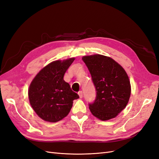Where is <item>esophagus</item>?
I'll return each instance as SVG.
<instances>
[{"mask_svg": "<svg viewBox=\"0 0 159 159\" xmlns=\"http://www.w3.org/2000/svg\"><path fill=\"white\" fill-rule=\"evenodd\" d=\"M78 95H79L80 98H82V97H83V92H82V91H80L79 92H78Z\"/></svg>", "mask_w": 159, "mask_h": 159, "instance_id": "esophagus-1", "label": "esophagus"}]
</instances>
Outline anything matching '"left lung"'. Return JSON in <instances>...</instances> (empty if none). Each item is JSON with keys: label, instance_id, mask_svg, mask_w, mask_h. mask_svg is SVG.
<instances>
[{"label": "left lung", "instance_id": "1", "mask_svg": "<svg viewBox=\"0 0 159 159\" xmlns=\"http://www.w3.org/2000/svg\"><path fill=\"white\" fill-rule=\"evenodd\" d=\"M96 89L94 102L89 108L102 121L115 118L125 108L131 95V84L126 71L109 57L100 54L82 57Z\"/></svg>", "mask_w": 159, "mask_h": 159}]
</instances>
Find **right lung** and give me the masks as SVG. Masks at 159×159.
<instances>
[{"instance_id": "obj_1", "label": "right lung", "mask_w": 159, "mask_h": 159, "mask_svg": "<svg viewBox=\"0 0 159 159\" xmlns=\"http://www.w3.org/2000/svg\"><path fill=\"white\" fill-rule=\"evenodd\" d=\"M75 58L51 62L38 73L31 82L28 98L34 111L46 121L56 123L70 113L73 101L79 98L64 80L66 71Z\"/></svg>"}]
</instances>
